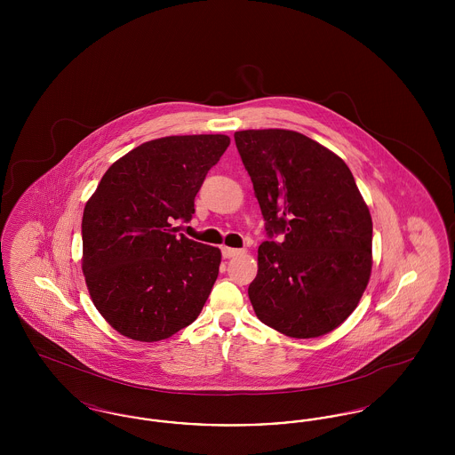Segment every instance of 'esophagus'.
Segmentation results:
<instances>
[{
    "instance_id": "1",
    "label": "esophagus",
    "mask_w": 455,
    "mask_h": 455,
    "mask_svg": "<svg viewBox=\"0 0 455 455\" xmlns=\"http://www.w3.org/2000/svg\"><path fill=\"white\" fill-rule=\"evenodd\" d=\"M245 251L243 249H234V247H221V254L225 259H230V258H237L240 254H243Z\"/></svg>"
}]
</instances>
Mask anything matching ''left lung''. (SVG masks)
Segmentation results:
<instances>
[{
    "label": "left lung",
    "instance_id": "left-lung-1",
    "mask_svg": "<svg viewBox=\"0 0 455 455\" xmlns=\"http://www.w3.org/2000/svg\"><path fill=\"white\" fill-rule=\"evenodd\" d=\"M234 138L269 237L249 284L254 312L290 338L327 334L356 308L371 271V217L355 177L336 153L297 131Z\"/></svg>",
    "mask_w": 455,
    "mask_h": 455
}]
</instances>
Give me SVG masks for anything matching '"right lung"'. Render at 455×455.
<instances>
[{
	"instance_id": "obj_1",
	"label": "right lung",
	"mask_w": 455,
	"mask_h": 455,
	"mask_svg": "<svg viewBox=\"0 0 455 455\" xmlns=\"http://www.w3.org/2000/svg\"><path fill=\"white\" fill-rule=\"evenodd\" d=\"M225 134L167 136L114 162L82 220L92 302L123 336L153 343L195 323L217 282L221 252L177 234L189 221Z\"/></svg>"
}]
</instances>
